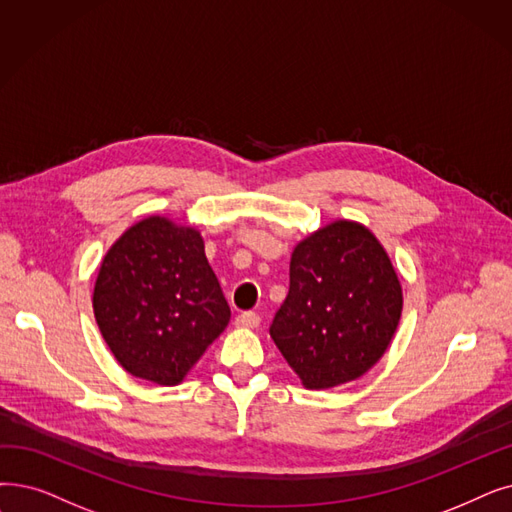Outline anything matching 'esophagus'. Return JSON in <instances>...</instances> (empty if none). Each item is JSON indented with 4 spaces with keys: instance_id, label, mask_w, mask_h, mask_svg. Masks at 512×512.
<instances>
[{
    "instance_id": "esophagus-1",
    "label": "esophagus",
    "mask_w": 512,
    "mask_h": 512,
    "mask_svg": "<svg viewBox=\"0 0 512 512\" xmlns=\"http://www.w3.org/2000/svg\"><path fill=\"white\" fill-rule=\"evenodd\" d=\"M261 322V318L255 314V311H244L236 318V326L238 328H257Z\"/></svg>"
}]
</instances>
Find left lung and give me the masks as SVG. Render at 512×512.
<instances>
[{
  "label": "left lung",
  "mask_w": 512,
  "mask_h": 512,
  "mask_svg": "<svg viewBox=\"0 0 512 512\" xmlns=\"http://www.w3.org/2000/svg\"><path fill=\"white\" fill-rule=\"evenodd\" d=\"M402 307V284L379 238L337 219L295 247L270 337L305 389L339 387L383 358Z\"/></svg>",
  "instance_id": "obj_1"
}]
</instances>
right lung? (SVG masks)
<instances>
[{"label": "right lung", "mask_w": 512, "mask_h": 512, "mask_svg": "<svg viewBox=\"0 0 512 512\" xmlns=\"http://www.w3.org/2000/svg\"><path fill=\"white\" fill-rule=\"evenodd\" d=\"M92 303L115 360L163 387L180 385L230 322L201 232L163 215L140 219L108 249Z\"/></svg>", "instance_id": "right-lung-1"}]
</instances>
